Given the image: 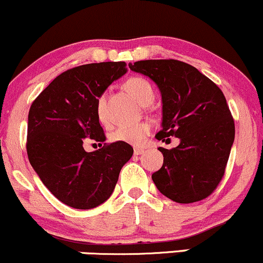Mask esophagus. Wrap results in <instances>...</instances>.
Here are the masks:
<instances>
[{
	"label": "esophagus",
	"mask_w": 263,
	"mask_h": 263,
	"mask_svg": "<svg viewBox=\"0 0 263 263\" xmlns=\"http://www.w3.org/2000/svg\"><path fill=\"white\" fill-rule=\"evenodd\" d=\"M143 152V148H141V147H135L134 148V154L135 155H141Z\"/></svg>",
	"instance_id": "esophagus-1"
}]
</instances>
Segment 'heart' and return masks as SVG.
Returning <instances> with one entry per match:
<instances>
[{
  "label": "heart",
  "mask_w": 263,
  "mask_h": 263,
  "mask_svg": "<svg viewBox=\"0 0 263 263\" xmlns=\"http://www.w3.org/2000/svg\"><path fill=\"white\" fill-rule=\"evenodd\" d=\"M126 91L137 101L140 105L147 106L155 100V91L151 83L143 77H131L125 82ZM96 114L102 123H107L106 114V93H101L96 102ZM151 131V125L147 122L135 123V125H121L111 134L114 142L128 143L138 146L145 141Z\"/></svg>",
  "instance_id": "heart-1"
}]
</instances>
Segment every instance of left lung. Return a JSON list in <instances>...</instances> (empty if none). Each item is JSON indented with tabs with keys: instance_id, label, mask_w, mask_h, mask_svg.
Returning <instances> with one entry per match:
<instances>
[{
	"instance_id": "8db88e82",
	"label": "left lung",
	"mask_w": 263,
	"mask_h": 263,
	"mask_svg": "<svg viewBox=\"0 0 263 263\" xmlns=\"http://www.w3.org/2000/svg\"><path fill=\"white\" fill-rule=\"evenodd\" d=\"M128 66L148 76L162 95L157 140H181L175 148H158L163 164L152 175L156 187L178 203L204 200L221 182L235 140V121L223 92L178 60H145Z\"/></svg>"
}]
</instances>
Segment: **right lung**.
<instances>
[{
    "label": "right lung",
    "instance_id": "1",
    "mask_svg": "<svg viewBox=\"0 0 263 263\" xmlns=\"http://www.w3.org/2000/svg\"><path fill=\"white\" fill-rule=\"evenodd\" d=\"M126 62L77 66L62 72L31 105L28 160L52 195L67 206L89 210L114 192L121 168L134 154L128 143H105L86 152L87 138L103 143L96 114L101 93L126 73Z\"/></svg>",
    "mask_w": 263,
    "mask_h": 263
}]
</instances>
